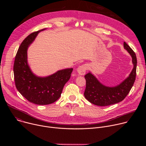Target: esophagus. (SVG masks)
<instances>
[{
  "instance_id": "esophagus-1",
  "label": "esophagus",
  "mask_w": 146,
  "mask_h": 146,
  "mask_svg": "<svg viewBox=\"0 0 146 146\" xmlns=\"http://www.w3.org/2000/svg\"><path fill=\"white\" fill-rule=\"evenodd\" d=\"M87 70V66L86 65H82L80 66H79L77 69V73L79 75L83 76L86 74Z\"/></svg>"
}]
</instances>
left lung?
<instances>
[{"instance_id":"obj_1","label":"left lung","mask_w":146,"mask_h":146,"mask_svg":"<svg viewBox=\"0 0 146 146\" xmlns=\"http://www.w3.org/2000/svg\"><path fill=\"white\" fill-rule=\"evenodd\" d=\"M123 47L132 58L133 68L129 77L119 85L114 87H106L102 85L90 72L85 75L86 87L84 96L94 105L105 106L119 103L125 98L133 86L136 75V56L133 50L125 41Z\"/></svg>"}]
</instances>
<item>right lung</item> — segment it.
Here are the masks:
<instances>
[{
    "instance_id": "1",
    "label": "right lung",
    "mask_w": 146,
    "mask_h": 146,
    "mask_svg": "<svg viewBox=\"0 0 146 146\" xmlns=\"http://www.w3.org/2000/svg\"><path fill=\"white\" fill-rule=\"evenodd\" d=\"M28 35L21 44L16 54L13 67L17 90L29 102L36 105H50L60 96L62 90L70 78L73 68L58 71L46 77H38L31 71L27 63V49L38 32Z\"/></svg>"
}]
</instances>
